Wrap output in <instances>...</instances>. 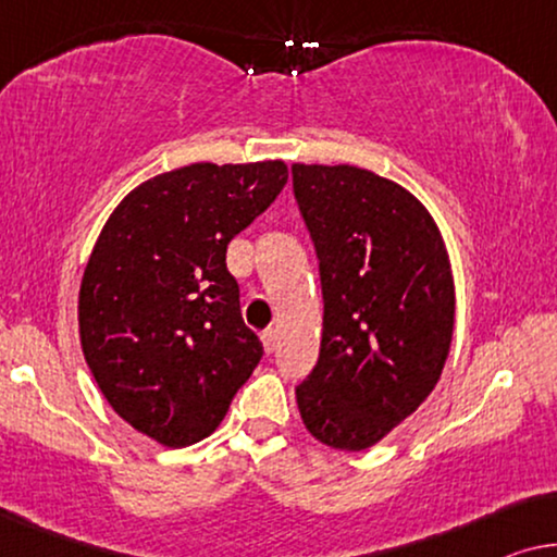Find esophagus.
Instances as JSON below:
<instances>
[{
    "label": "esophagus",
    "instance_id": "34e87169",
    "mask_svg": "<svg viewBox=\"0 0 557 557\" xmlns=\"http://www.w3.org/2000/svg\"><path fill=\"white\" fill-rule=\"evenodd\" d=\"M277 341H280L277 327H268V331L262 333V348H264V354H272V350L277 348Z\"/></svg>",
    "mask_w": 557,
    "mask_h": 557
}]
</instances>
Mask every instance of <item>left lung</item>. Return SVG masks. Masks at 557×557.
Wrapping results in <instances>:
<instances>
[{
  "mask_svg": "<svg viewBox=\"0 0 557 557\" xmlns=\"http://www.w3.org/2000/svg\"><path fill=\"white\" fill-rule=\"evenodd\" d=\"M320 260L323 335L297 386L320 444L363 451L411 417L442 379L454 277L442 232L401 184L350 163H293Z\"/></svg>",
  "mask_w": 557,
  "mask_h": 557,
  "instance_id": "left-lung-1",
  "label": "left lung"
}]
</instances>
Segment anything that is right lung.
Wrapping results in <instances>:
<instances>
[{"label": "right lung", "mask_w": 557, "mask_h": 557, "mask_svg": "<svg viewBox=\"0 0 557 557\" xmlns=\"http://www.w3.org/2000/svg\"><path fill=\"white\" fill-rule=\"evenodd\" d=\"M287 184L285 161H201L123 197L77 295L85 363L123 421L169 449L216 432L262 358L226 245Z\"/></svg>", "instance_id": "1"}]
</instances>
